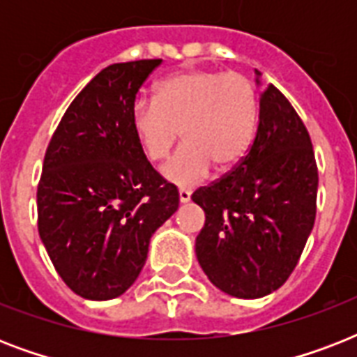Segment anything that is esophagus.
<instances>
[{"mask_svg":"<svg viewBox=\"0 0 357 357\" xmlns=\"http://www.w3.org/2000/svg\"><path fill=\"white\" fill-rule=\"evenodd\" d=\"M179 202H181V204H187V202H190V190H187V189L179 190Z\"/></svg>","mask_w":357,"mask_h":357,"instance_id":"obj_1","label":"esophagus"}]
</instances>
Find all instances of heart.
<instances>
[{
	"label": "heart",
	"mask_w": 357,
	"mask_h": 357,
	"mask_svg": "<svg viewBox=\"0 0 357 357\" xmlns=\"http://www.w3.org/2000/svg\"><path fill=\"white\" fill-rule=\"evenodd\" d=\"M257 96L248 77L237 72L185 70L167 75L153 89V102L135 103L131 128L146 159L162 161L178 144L185 146L161 168L178 187H195L215 167L234 170L248 153L257 129Z\"/></svg>",
	"instance_id": "obj_1"
}]
</instances>
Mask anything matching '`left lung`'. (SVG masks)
I'll return each mask as SVG.
<instances>
[{
    "mask_svg": "<svg viewBox=\"0 0 357 357\" xmlns=\"http://www.w3.org/2000/svg\"><path fill=\"white\" fill-rule=\"evenodd\" d=\"M259 77L255 70L257 85ZM317 187L310 133L287 98L266 85L246 157L192 195L206 213L196 237V257L209 282L244 300L282 287L315 224Z\"/></svg>",
    "mask_w": 357,
    "mask_h": 357,
    "instance_id": "8db88e82",
    "label": "left lung"
}]
</instances>
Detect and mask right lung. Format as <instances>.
Segmentation results:
<instances>
[{"label":"right lung","instance_id":"obj_1","mask_svg":"<svg viewBox=\"0 0 357 357\" xmlns=\"http://www.w3.org/2000/svg\"><path fill=\"white\" fill-rule=\"evenodd\" d=\"M159 64L103 68L70 103L46 150L38 234L59 276L86 300L126 293L151 235L178 211V189L153 170L131 128L137 92Z\"/></svg>","mask_w":357,"mask_h":357}]
</instances>
